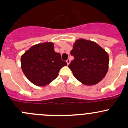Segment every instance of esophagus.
I'll return each mask as SVG.
<instances>
[{
	"label": "esophagus",
	"mask_w": 128,
	"mask_h": 128,
	"mask_svg": "<svg viewBox=\"0 0 128 128\" xmlns=\"http://www.w3.org/2000/svg\"><path fill=\"white\" fill-rule=\"evenodd\" d=\"M70 60L69 59H68V60H66V62H67V64H68V65H69V63H70Z\"/></svg>",
	"instance_id": "34e87169"
}]
</instances>
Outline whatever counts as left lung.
<instances>
[{
  "mask_svg": "<svg viewBox=\"0 0 128 128\" xmlns=\"http://www.w3.org/2000/svg\"><path fill=\"white\" fill-rule=\"evenodd\" d=\"M70 54L74 57L69 65L74 76L86 86H94L105 77L108 70V54L96 42L78 39Z\"/></svg>",
  "mask_w": 128,
  "mask_h": 128,
  "instance_id": "8db88e82",
  "label": "left lung"
}]
</instances>
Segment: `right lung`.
Returning a JSON list of instances; mask_svg holds the SVG:
<instances>
[{"mask_svg": "<svg viewBox=\"0 0 128 128\" xmlns=\"http://www.w3.org/2000/svg\"><path fill=\"white\" fill-rule=\"evenodd\" d=\"M67 66L60 54L54 51V43L45 42L32 46L21 57V68L33 84L44 87L58 77L59 70Z\"/></svg>", "mask_w": 128, "mask_h": 128, "instance_id": "right-lung-1", "label": "right lung"}]
</instances>
